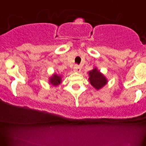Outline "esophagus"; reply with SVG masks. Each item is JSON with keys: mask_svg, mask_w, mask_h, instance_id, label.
Segmentation results:
<instances>
[{"mask_svg": "<svg viewBox=\"0 0 146 146\" xmlns=\"http://www.w3.org/2000/svg\"><path fill=\"white\" fill-rule=\"evenodd\" d=\"M80 70H81V68L78 66H77V65H76L74 66V68H73V71L76 72V73H80Z\"/></svg>", "mask_w": 146, "mask_h": 146, "instance_id": "34e87169", "label": "esophagus"}]
</instances>
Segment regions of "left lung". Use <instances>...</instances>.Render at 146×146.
I'll list each match as a JSON object with an SVG mask.
<instances>
[{
  "label": "left lung",
  "instance_id": "8db88e82",
  "mask_svg": "<svg viewBox=\"0 0 146 146\" xmlns=\"http://www.w3.org/2000/svg\"><path fill=\"white\" fill-rule=\"evenodd\" d=\"M88 76L90 83L97 90L102 89L108 82L107 78L98 70L97 67H95L92 70H90L88 72Z\"/></svg>",
  "mask_w": 146,
  "mask_h": 146
}]
</instances>
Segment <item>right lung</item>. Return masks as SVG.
Instances as JSON below:
<instances>
[{
    "label": "right lung",
    "instance_id": "right-lung-1",
    "mask_svg": "<svg viewBox=\"0 0 146 146\" xmlns=\"http://www.w3.org/2000/svg\"><path fill=\"white\" fill-rule=\"evenodd\" d=\"M61 82H62V76H61V75L57 74L56 73H54L48 78V83L51 84L54 87L58 86Z\"/></svg>",
    "mask_w": 146,
    "mask_h": 146
}]
</instances>
